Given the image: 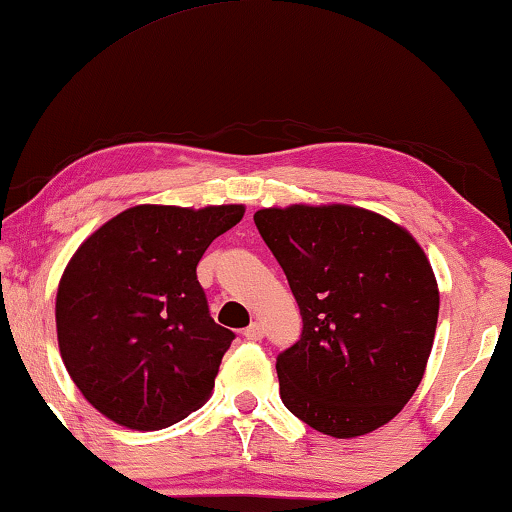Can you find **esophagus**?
<instances>
[{"label": "esophagus", "instance_id": "obj_1", "mask_svg": "<svg viewBox=\"0 0 512 512\" xmlns=\"http://www.w3.org/2000/svg\"><path fill=\"white\" fill-rule=\"evenodd\" d=\"M243 335H246V340H253V342L262 340V338H264V326H262V324H257V322H253V324L248 326L246 331H243Z\"/></svg>", "mask_w": 512, "mask_h": 512}]
</instances>
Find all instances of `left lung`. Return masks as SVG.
Masks as SVG:
<instances>
[{
    "instance_id": "1",
    "label": "left lung",
    "mask_w": 512,
    "mask_h": 512,
    "mask_svg": "<svg viewBox=\"0 0 512 512\" xmlns=\"http://www.w3.org/2000/svg\"><path fill=\"white\" fill-rule=\"evenodd\" d=\"M255 225L299 303L301 340L278 356L282 404L335 439L386 425L421 384L439 287L414 236L349 204L259 209Z\"/></svg>"
}]
</instances>
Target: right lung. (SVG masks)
Here are the masks:
<instances>
[{
	"label": "right lung",
	"instance_id": "right-lung-1",
	"mask_svg": "<svg viewBox=\"0 0 512 512\" xmlns=\"http://www.w3.org/2000/svg\"><path fill=\"white\" fill-rule=\"evenodd\" d=\"M243 213L140 204L75 250L57 289L59 352L110 421L160 430L209 400L234 333L211 319L195 269Z\"/></svg>",
	"mask_w": 512,
	"mask_h": 512
}]
</instances>
